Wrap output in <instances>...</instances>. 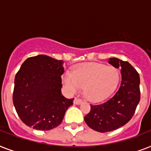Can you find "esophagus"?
<instances>
[{"instance_id": "1", "label": "esophagus", "mask_w": 151, "mask_h": 151, "mask_svg": "<svg viewBox=\"0 0 151 151\" xmlns=\"http://www.w3.org/2000/svg\"><path fill=\"white\" fill-rule=\"evenodd\" d=\"M82 103V100L80 99H78V98H74V100H73V103L74 104H81V103Z\"/></svg>"}]
</instances>
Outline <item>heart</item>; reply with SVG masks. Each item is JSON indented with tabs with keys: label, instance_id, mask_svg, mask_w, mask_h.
Here are the masks:
<instances>
[{
	"label": "heart",
	"instance_id": "b5f03b06",
	"mask_svg": "<svg viewBox=\"0 0 151 151\" xmlns=\"http://www.w3.org/2000/svg\"><path fill=\"white\" fill-rule=\"evenodd\" d=\"M119 78V71L114 66L88 63L74 67L72 73H65L63 81L69 92L77 93L84 88L86 99L98 101L117 87Z\"/></svg>",
	"mask_w": 151,
	"mask_h": 151
}]
</instances>
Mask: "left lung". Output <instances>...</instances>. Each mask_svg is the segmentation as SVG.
Returning a JSON list of instances; mask_svg holds the SVG:
<instances>
[{"mask_svg": "<svg viewBox=\"0 0 151 151\" xmlns=\"http://www.w3.org/2000/svg\"><path fill=\"white\" fill-rule=\"evenodd\" d=\"M108 63L122 69V82L111 98L99 104H91L85 117L88 126L95 131L106 132L123 126L131 120L140 99L139 75L129 62L110 58Z\"/></svg>", "mask_w": 151, "mask_h": 151, "instance_id": "1", "label": "left lung"}]
</instances>
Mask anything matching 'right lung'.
<instances>
[{"label": "right lung", "mask_w": 151, "mask_h": 151, "mask_svg": "<svg viewBox=\"0 0 151 151\" xmlns=\"http://www.w3.org/2000/svg\"><path fill=\"white\" fill-rule=\"evenodd\" d=\"M63 61L45 55L29 57L15 78L13 104L24 124L36 130H50L61 124L73 99L62 95Z\"/></svg>", "instance_id": "obj_1"}]
</instances>
